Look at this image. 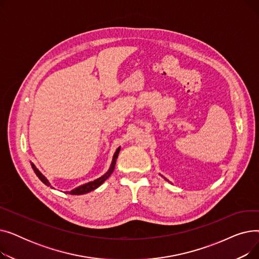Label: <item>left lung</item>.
<instances>
[{
	"label": "left lung",
	"mask_w": 259,
	"mask_h": 259,
	"mask_svg": "<svg viewBox=\"0 0 259 259\" xmlns=\"http://www.w3.org/2000/svg\"><path fill=\"white\" fill-rule=\"evenodd\" d=\"M164 179H165V180H166V181H167V182H169V181H168V180H167V179H166V178H164Z\"/></svg>",
	"instance_id": "8db88e82"
}]
</instances>
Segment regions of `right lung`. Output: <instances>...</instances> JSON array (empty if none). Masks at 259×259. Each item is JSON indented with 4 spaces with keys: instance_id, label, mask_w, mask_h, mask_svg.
I'll list each match as a JSON object with an SVG mask.
<instances>
[{
    "instance_id": "1",
    "label": "right lung",
    "mask_w": 259,
    "mask_h": 259,
    "mask_svg": "<svg viewBox=\"0 0 259 259\" xmlns=\"http://www.w3.org/2000/svg\"><path fill=\"white\" fill-rule=\"evenodd\" d=\"M119 150H120V147H118V148L116 149V151H115V153H114V155H113V158H112V162H111L110 168H109L108 171H107L104 175H102L101 178H99V179H97V180H94L93 182H89V183H87V184L80 185V186L74 188L73 190H71V191H67V192H65V193H69V194H71V195H81V194H86V193H88V192H91V191H93V190L99 188V187L109 178V176L111 175V173L113 172V170H114V168H115L116 159H117ZM31 167H32V169H33L34 173L36 174L37 178H38L40 181H42L46 186H49L50 188L53 189V187L50 185L49 181L45 178V176H44L42 173L39 172V170L32 164V162H31Z\"/></svg>"
}]
</instances>
